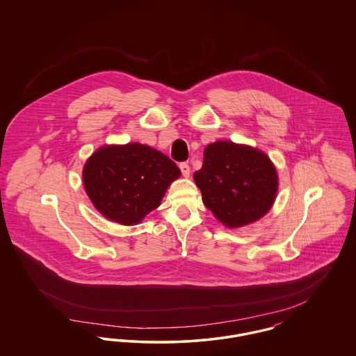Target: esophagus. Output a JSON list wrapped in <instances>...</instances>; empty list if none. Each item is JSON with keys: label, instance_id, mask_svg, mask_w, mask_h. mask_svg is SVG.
<instances>
[{"label": "esophagus", "instance_id": "1", "mask_svg": "<svg viewBox=\"0 0 356 356\" xmlns=\"http://www.w3.org/2000/svg\"><path fill=\"white\" fill-rule=\"evenodd\" d=\"M180 170H181V173H183V176L184 177H189V172H191V170H189V165L186 164V163H181L180 164Z\"/></svg>", "mask_w": 356, "mask_h": 356}]
</instances>
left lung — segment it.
I'll use <instances>...</instances> for the list:
<instances>
[{"label":"left lung","instance_id":"8db88e82","mask_svg":"<svg viewBox=\"0 0 356 356\" xmlns=\"http://www.w3.org/2000/svg\"><path fill=\"white\" fill-rule=\"evenodd\" d=\"M205 207L227 228H240L266 216L276 200L279 176L270 156L228 140L204 149L202 170L193 175Z\"/></svg>","mask_w":356,"mask_h":356}]
</instances>
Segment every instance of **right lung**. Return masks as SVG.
I'll return each instance as SVG.
<instances>
[{
	"instance_id": "add662e5",
	"label": "right lung",
	"mask_w": 356,
	"mask_h": 356,
	"mask_svg": "<svg viewBox=\"0 0 356 356\" xmlns=\"http://www.w3.org/2000/svg\"><path fill=\"white\" fill-rule=\"evenodd\" d=\"M181 172L164 153L140 143L105 144L85 161L83 183L105 219L136 225L156 209Z\"/></svg>"
}]
</instances>
